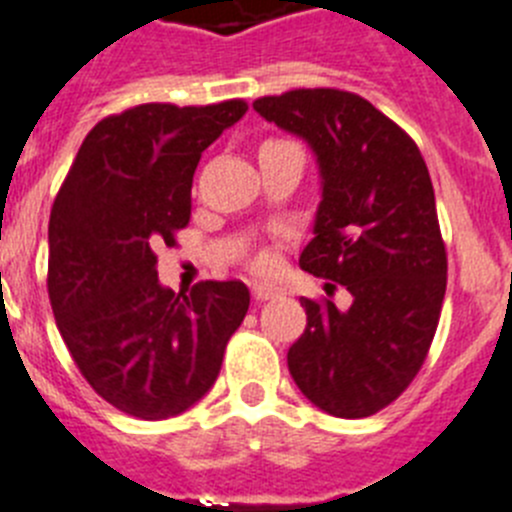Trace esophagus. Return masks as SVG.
<instances>
[{
  "instance_id": "obj_1",
  "label": "esophagus",
  "mask_w": 512,
  "mask_h": 512,
  "mask_svg": "<svg viewBox=\"0 0 512 512\" xmlns=\"http://www.w3.org/2000/svg\"><path fill=\"white\" fill-rule=\"evenodd\" d=\"M252 296H255L257 301H273V298L280 296V288L267 283H255L252 285Z\"/></svg>"
}]
</instances>
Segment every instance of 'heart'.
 <instances>
[{"label":"heart","instance_id":"1","mask_svg":"<svg viewBox=\"0 0 512 512\" xmlns=\"http://www.w3.org/2000/svg\"><path fill=\"white\" fill-rule=\"evenodd\" d=\"M257 267H270V260H267V257H260V260H257Z\"/></svg>","mask_w":512,"mask_h":512}]
</instances>
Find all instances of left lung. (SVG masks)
<instances>
[{"mask_svg":"<svg viewBox=\"0 0 512 512\" xmlns=\"http://www.w3.org/2000/svg\"><path fill=\"white\" fill-rule=\"evenodd\" d=\"M316 155L321 201L298 265L352 293V306L301 298L308 324L288 370L316 408L365 418L421 370L446 293L434 186L416 142L349 91L296 89L252 104Z\"/></svg>","mask_w":512,"mask_h":512,"instance_id":"obj_1","label":"left lung"}]
</instances>
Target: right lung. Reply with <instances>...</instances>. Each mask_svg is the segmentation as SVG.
<instances>
[{
  "label": "right lung",
  "instance_id": "1",
  "mask_svg": "<svg viewBox=\"0 0 512 512\" xmlns=\"http://www.w3.org/2000/svg\"><path fill=\"white\" fill-rule=\"evenodd\" d=\"M239 99L209 107L140 104L86 135L48 224V296L81 375L127 416L163 421L199 403L222 370L250 290L204 280L173 293L155 247L191 219L201 153L245 117Z\"/></svg>",
  "mask_w": 512,
  "mask_h": 512
}]
</instances>
